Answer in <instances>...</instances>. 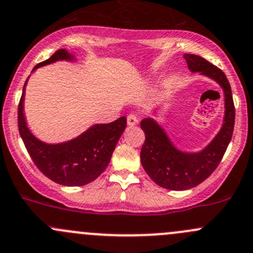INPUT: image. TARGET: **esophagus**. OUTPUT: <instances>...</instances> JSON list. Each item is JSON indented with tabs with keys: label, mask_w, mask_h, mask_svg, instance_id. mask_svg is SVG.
<instances>
[{
	"label": "esophagus",
	"mask_w": 253,
	"mask_h": 253,
	"mask_svg": "<svg viewBox=\"0 0 253 253\" xmlns=\"http://www.w3.org/2000/svg\"><path fill=\"white\" fill-rule=\"evenodd\" d=\"M126 122H127V124H129L130 126H136L137 123H139V118L136 117V114L130 113L129 116L126 117Z\"/></svg>",
	"instance_id": "esophagus-1"
}]
</instances>
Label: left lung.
I'll list each match as a JSON object with an SVG mask.
<instances>
[{
  "label": "left lung",
  "instance_id": "8db88e82",
  "mask_svg": "<svg viewBox=\"0 0 253 253\" xmlns=\"http://www.w3.org/2000/svg\"><path fill=\"white\" fill-rule=\"evenodd\" d=\"M184 58L191 72L207 75L223 87L225 116L217 136L199 153H185L176 150L162 127L153 119H142L140 124L145 132V142L140 153L142 167L156 184L168 190H187L205 181L222 161L235 124V107L225 74L197 54L185 53Z\"/></svg>",
  "mask_w": 253,
  "mask_h": 253
}]
</instances>
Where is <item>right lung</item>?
Instances as JSON below:
<instances>
[{"mask_svg": "<svg viewBox=\"0 0 253 253\" xmlns=\"http://www.w3.org/2000/svg\"><path fill=\"white\" fill-rule=\"evenodd\" d=\"M72 58L66 49H58L34 69L59 59ZM25 84L18 106V129L35 166L52 181L66 186H83L98 178L107 168L117 142L126 129V117L108 124H96L68 142L45 144L31 134L25 123L23 113Z\"/></svg>", "mask_w": 253, "mask_h": 253, "instance_id": "1", "label": "right lung"}]
</instances>
